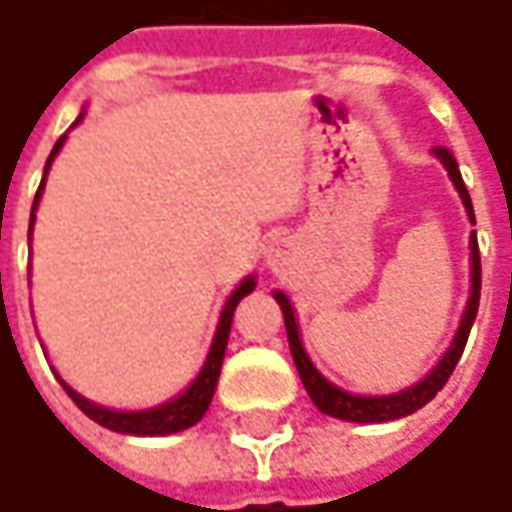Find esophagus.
I'll return each instance as SVG.
<instances>
[{
	"mask_svg": "<svg viewBox=\"0 0 512 512\" xmlns=\"http://www.w3.org/2000/svg\"><path fill=\"white\" fill-rule=\"evenodd\" d=\"M268 265L274 268V271H283L288 265V244L286 241H274L271 247H268Z\"/></svg>",
	"mask_w": 512,
	"mask_h": 512,
	"instance_id": "esophagus-1",
	"label": "esophagus"
}]
</instances>
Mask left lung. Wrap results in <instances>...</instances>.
Wrapping results in <instances>:
<instances>
[{
    "mask_svg": "<svg viewBox=\"0 0 512 512\" xmlns=\"http://www.w3.org/2000/svg\"><path fill=\"white\" fill-rule=\"evenodd\" d=\"M436 156L442 159V164L448 167L451 173V182L457 185L466 209H469V218L475 221V209H472V197H469V188L460 176V167H457V159L448 147H436ZM280 309H283V318H286V333H288V348H291V356H294V365H297V374L312 398V404L324 413V416L333 418H345V421H362V424H371V421H395V418L410 416L421 410L427 401L436 398V392L448 383V377L454 374L460 356H463V348L469 342V333H472V324H475V315H478V303H480V253H478V235H472V297H469V306H466V315L460 321V330H457V339L454 345L448 348V353L442 356V362L421 380L413 389L407 392H398V395H386V398H362V395H348L342 389H336L333 383H327L315 365L309 362V356L303 353V345H300V336H297V321H294V309L288 303V297L283 291H274Z\"/></svg>",
    "mask_w": 512,
    "mask_h": 512,
    "instance_id": "1",
    "label": "left lung"
}]
</instances>
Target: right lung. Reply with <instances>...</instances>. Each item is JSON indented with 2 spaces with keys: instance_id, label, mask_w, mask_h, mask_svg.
Returning a JSON list of instances; mask_svg holds the SVG:
<instances>
[{
  "instance_id": "right-lung-1",
  "label": "right lung",
  "mask_w": 512,
  "mask_h": 512,
  "mask_svg": "<svg viewBox=\"0 0 512 512\" xmlns=\"http://www.w3.org/2000/svg\"><path fill=\"white\" fill-rule=\"evenodd\" d=\"M61 144H64V135L55 141V147H52V153H49V159H46V170H49V164L55 159V153L61 150ZM40 191H43V182H40V188H37V194H34L32 209H37ZM253 286H256L253 277H247L241 286L232 291V297L226 300L224 315H221V324H218V333H215V342H212V351L206 356V365H203L200 377H197V380L191 383V389H188L185 395H179L176 401L161 404L156 410H144V413H117V410L96 407V404H91L88 398H82L79 392H73V389L61 380L64 392L73 398V404H76L85 416L94 418L96 424H102V427H108V430H117V433H129V436H167V433H176V430H185V427L197 424L200 418L206 416V410H209V404H212V398H215V386H218L221 365H224L226 339H229V327H232V312H235L238 300H241L244 294L253 291Z\"/></svg>"
}]
</instances>
